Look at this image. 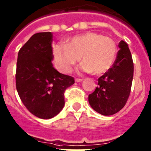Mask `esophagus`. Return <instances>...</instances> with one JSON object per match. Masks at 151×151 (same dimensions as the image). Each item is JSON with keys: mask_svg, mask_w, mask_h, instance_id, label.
I'll return each instance as SVG.
<instances>
[{"mask_svg": "<svg viewBox=\"0 0 151 151\" xmlns=\"http://www.w3.org/2000/svg\"><path fill=\"white\" fill-rule=\"evenodd\" d=\"M83 80V79H81V78H75V82H80Z\"/></svg>", "mask_w": 151, "mask_h": 151, "instance_id": "34e87169", "label": "esophagus"}]
</instances>
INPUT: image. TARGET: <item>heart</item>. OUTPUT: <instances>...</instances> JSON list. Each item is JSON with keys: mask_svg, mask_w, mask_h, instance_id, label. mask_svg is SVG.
I'll list each match as a JSON object with an SVG mask.
<instances>
[{"mask_svg": "<svg viewBox=\"0 0 151 151\" xmlns=\"http://www.w3.org/2000/svg\"><path fill=\"white\" fill-rule=\"evenodd\" d=\"M53 56L57 69L63 73L70 72L81 57L82 70L101 74L108 71L115 62L117 45L110 37L87 32L69 38L66 44H56Z\"/></svg>", "mask_w": 151, "mask_h": 151, "instance_id": "b5f03b06", "label": "heart"}]
</instances>
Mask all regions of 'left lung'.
<instances>
[{"instance_id": "obj_1", "label": "left lung", "mask_w": 151, "mask_h": 151, "mask_svg": "<svg viewBox=\"0 0 151 151\" xmlns=\"http://www.w3.org/2000/svg\"><path fill=\"white\" fill-rule=\"evenodd\" d=\"M120 50L112 67L98 79L97 87L89 94V105L103 115H112L122 110L131 91L133 62L128 46L119 43Z\"/></svg>"}]
</instances>
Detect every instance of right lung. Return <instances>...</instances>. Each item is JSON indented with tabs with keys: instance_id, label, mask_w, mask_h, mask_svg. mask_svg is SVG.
I'll list each match as a JSON object with an SVG mask.
<instances>
[{
	"instance_id": "add662e5",
	"label": "right lung",
	"mask_w": 151,
	"mask_h": 151,
	"mask_svg": "<svg viewBox=\"0 0 151 151\" xmlns=\"http://www.w3.org/2000/svg\"><path fill=\"white\" fill-rule=\"evenodd\" d=\"M53 34H34L20 49L16 86L28 110L41 119H50L64 105V92L74 83V77L59 73L53 66Z\"/></svg>"
}]
</instances>
